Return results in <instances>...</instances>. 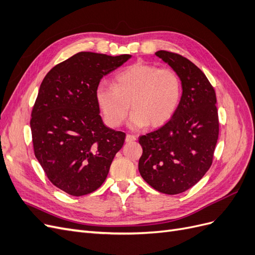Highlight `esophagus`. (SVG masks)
<instances>
[{
  "instance_id": "obj_1",
  "label": "esophagus",
  "mask_w": 255,
  "mask_h": 255,
  "mask_svg": "<svg viewBox=\"0 0 255 255\" xmlns=\"http://www.w3.org/2000/svg\"><path fill=\"white\" fill-rule=\"evenodd\" d=\"M137 139V137L135 135H130V134H128L127 137H126V141L127 142H130V141H134Z\"/></svg>"
}]
</instances>
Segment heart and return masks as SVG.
Masks as SVG:
<instances>
[{
  "mask_svg": "<svg viewBox=\"0 0 255 255\" xmlns=\"http://www.w3.org/2000/svg\"><path fill=\"white\" fill-rule=\"evenodd\" d=\"M182 97L180 76L170 68L136 63L115 75L114 86L100 84L96 100L110 127H119L130 107L128 126L159 127L172 118Z\"/></svg>",
  "mask_w": 255,
  "mask_h": 255,
  "instance_id": "1",
  "label": "heart"
}]
</instances>
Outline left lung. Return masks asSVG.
<instances>
[{
    "label": "left lung",
    "instance_id": "left-lung-1",
    "mask_svg": "<svg viewBox=\"0 0 255 255\" xmlns=\"http://www.w3.org/2000/svg\"><path fill=\"white\" fill-rule=\"evenodd\" d=\"M155 55L180 76L182 97L165 126L139 137L142 155L138 169L154 189L177 195L201 180L213 163L219 134L217 100L211 83L194 63L163 50Z\"/></svg>",
    "mask_w": 255,
    "mask_h": 255
}]
</instances>
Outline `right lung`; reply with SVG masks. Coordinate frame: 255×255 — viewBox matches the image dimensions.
Wrapping results in <instances>:
<instances>
[{
  "label": "right lung",
  "instance_id": "add662e5",
  "mask_svg": "<svg viewBox=\"0 0 255 255\" xmlns=\"http://www.w3.org/2000/svg\"><path fill=\"white\" fill-rule=\"evenodd\" d=\"M130 57L80 52L52 68L40 85L30 119L35 156L51 183L69 195L101 186L125 143L126 133L103 123L96 89Z\"/></svg>",
  "mask_w": 255,
  "mask_h": 255
}]
</instances>
